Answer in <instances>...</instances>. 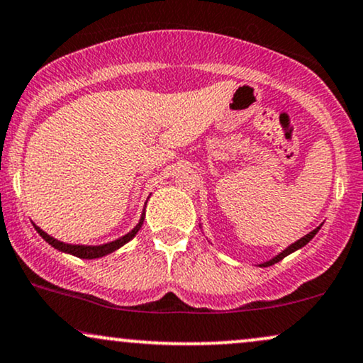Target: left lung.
Here are the masks:
<instances>
[{"mask_svg":"<svg viewBox=\"0 0 363 363\" xmlns=\"http://www.w3.org/2000/svg\"><path fill=\"white\" fill-rule=\"evenodd\" d=\"M320 228H321V225L318 226V228H314L313 231H309L308 235H304L303 238H299L298 242H294V243H292V245L287 247L286 250H282L281 253H277V255L272 257V259H270V260L262 262V264H259V267H270V265H274V264H277V262H281V260L284 259V257H287V255H289V253L299 250V248H303L304 245H306V243L311 242V240L314 238V235H316L318 231H320Z\"/></svg>","mask_w":363,"mask_h":363,"instance_id":"obj_1","label":"left lung"}]
</instances>
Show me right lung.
<instances>
[{
	"label": "right lung",
	"mask_w": 363,
	"mask_h": 363,
	"mask_svg": "<svg viewBox=\"0 0 363 363\" xmlns=\"http://www.w3.org/2000/svg\"><path fill=\"white\" fill-rule=\"evenodd\" d=\"M143 220H145V209H143L142 216H140V221H138L137 226H135L132 231H128V233L123 235V237H121V238L115 240V242L104 243V245H71V243H64V242H60V240H55L54 237H50V235H47L45 231L38 228L37 225H33V226H35V230L38 231V235H40V237L45 240L47 243H49V245L57 248V250H60V252H64V253H71V255L79 257V259L91 260V259H99V257L108 255V253L115 252L120 247H123L125 243H128L130 240H132L135 235L138 233V230L142 228Z\"/></svg>",
	"instance_id": "right-lung-1"
}]
</instances>
